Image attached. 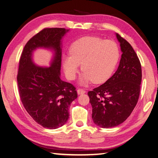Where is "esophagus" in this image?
Masks as SVG:
<instances>
[{"instance_id": "obj_1", "label": "esophagus", "mask_w": 158, "mask_h": 158, "mask_svg": "<svg viewBox=\"0 0 158 158\" xmlns=\"http://www.w3.org/2000/svg\"><path fill=\"white\" fill-rule=\"evenodd\" d=\"M77 93L78 94L80 95V94H84L85 93V91L84 89H77Z\"/></svg>"}]
</instances>
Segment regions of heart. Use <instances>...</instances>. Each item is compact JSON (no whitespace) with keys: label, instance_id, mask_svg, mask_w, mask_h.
Wrapping results in <instances>:
<instances>
[{"label":"heart","instance_id":"obj_1","mask_svg":"<svg viewBox=\"0 0 158 158\" xmlns=\"http://www.w3.org/2000/svg\"><path fill=\"white\" fill-rule=\"evenodd\" d=\"M70 55H64L62 64L65 75L73 80L79 65L83 71L80 83L102 84L111 76L119 58L115 42L94 36H86L74 41L70 46Z\"/></svg>","mask_w":158,"mask_h":158}]
</instances>
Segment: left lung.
<instances>
[{"instance_id":"8db88e82","label":"left lung","mask_w":158,"mask_h":158,"mask_svg":"<svg viewBox=\"0 0 158 158\" xmlns=\"http://www.w3.org/2000/svg\"><path fill=\"white\" fill-rule=\"evenodd\" d=\"M123 52L117 70L103 84L88 93L94 123L103 128L118 126L130 116L140 95L142 68L129 43L116 33Z\"/></svg>"}]
</instances>
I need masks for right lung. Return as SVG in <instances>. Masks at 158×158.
Instances as JSON below:
<instances>
[{
  "label": "right lung",
  "instance_id": "obj_1",
  "mask_svg": "<svg viewBox=\"0 0 158 158\" xmlns=\"http://www.w3.org/2000/svg\"><path fill=\"white\" fill-rule=\"evenodd\" d=\"M69 31L65 28H44L27 42L19 62L17 82L23 106L33 120L49 129L64 125L70 103L78 97L74 85L60 78L61 40ZM39 47L54 51L50 68L33 63L32 53Z\"/></svg>",
  "mask_w": 158,
  "mask_h": 158
}]
</instances>
